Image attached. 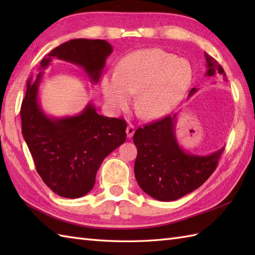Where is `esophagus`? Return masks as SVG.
<instances>
[{
	"label": "esophagus",
	"mask_w": 255,
	"mask_h": 255,
	"mask_svg": "<svg viewBox=\"0 0 255 255\" xmlns=\"http://www.w3.org/2000/svg\"><path fill=\"white\" fill-rule=\"evenodd\" d=\"M126 133H127V137H128V138H131V137L133 136V133H134V127H133V125H131V124L128 125L127 128H126Z\"/></svg>",
	"instance_id": "1"
}]
</instances>
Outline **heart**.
Masks as SVG:
<instances>
[{
	"instance_id": "heart-1",
	"label": "heart",
	"mask_w": 255,
	"mask_h": 255,
	"mask_svg": "<svg viewBox=\"0 0 255 255\" xmlns=\"http://www.w3.org/2000/svg\"><path fill=\"white\" fill-rule=\"evenodd\" d=\"M192 80L193 69L185 59L162 49H142L124 57L116 72L103 75L101 91L114 113L127 111L137 95V113L155 119L175 107Z\"/></svg>"
}]
</instances>
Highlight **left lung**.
I'll list each match as a JSON object with an SVG mask.
<instances>
[{"mask_svg":"<svg viewBox=\"0 0 255 255\" xmlns=\"http://www.w3.org/2000/svg\"><path fill=\"white\" fill-rule=\"evenodd\" d=\"M208 77H226L223 67L205 53ZM196 89H192L189 96ZM175 117L167 115L138 128L133 134L137 147L134 176L144 193L161 202L183 197L208 180L218 165L224 148L209 155L185 152L175 138Z\"/></svg>","mask_w":255,"mask_h":255,"instance_id":"left-lung-1","label":"left lung"}]
</instances>
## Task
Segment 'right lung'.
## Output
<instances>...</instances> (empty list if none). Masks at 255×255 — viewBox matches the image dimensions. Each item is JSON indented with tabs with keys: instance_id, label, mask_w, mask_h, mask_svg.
I'll return each instance as SVG.
<instances>
[{
	"instance_id": "add662e5",
	"label": "right lung",
	"mask_w": 255,
	"mask_h": 255,
	"mask_svg": "<svg viewBox=\"0 0 255 255\" xmlns=\"http://www.w3.org/2000/svg\"><path fill=\"white\" fill-rule=\"evenodd\" d=\"M112 52L106 40L72 39L48 53L40 68L56 57L82 67L97 83ZM41 75L27 81L20 107L21 133L46 185L61 197H82L93 188L103 160L126 141V121L100 115L91 103L80 115L48 117L38 103Z\"/></svg>"
}]
</instances>
